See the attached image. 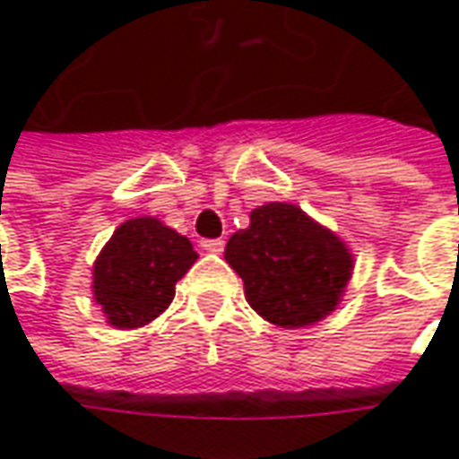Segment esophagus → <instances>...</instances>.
Instances as JSON below:
<instances>
[{"mask_svg": "<svg viewBox=\"0 0 459 459\" xmlns=\"http://www.w3.org/2000/svg\"><path fill=\"white\" fill-rule=\"evenodd\" d=\"M226 246V240L223 238H204L201 240V248L206 250V253H221Z\"/></svg>", "mask_w": 459, "mask_h": 459, "instance_id": "obj_1", "label": "esophagus"}]
</instances>
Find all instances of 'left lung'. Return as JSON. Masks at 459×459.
Returning <instances> with one entry per match:
<instances>
[{"label": "left lung", "instance_id": "8db88e82", "mask_svg": "<svg viewBox=\"0 0 459 459\" xmlns=\"http://www.w3.org/2000/svg\"><path fill=\"white\" fill-rule=\"evenodd\" d=\"M226 260L243 280L250 307L288 329L327 317L354 268L337 233L280 201L250 211L248 229L226 243Z\"/></svg>", "mask_w": 459, "mask_h": 459}]
</instances>
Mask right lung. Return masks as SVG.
<instances>
[{"label":"right lung","instance_id":"obj_1","mask_svg":"<svg viewBox=\"0 0 459 459\" xmlns=\"http://www.w3.org/2000/svg\"><path fill=\"white\" fill-rule=\"evenodd\" d=\"M196 258L191 240L161 221H125L95 260V302L113 327H142L169 307L174 285Z\"/></svg>","mask_w":459,"mask_h":459}]
</instances>
